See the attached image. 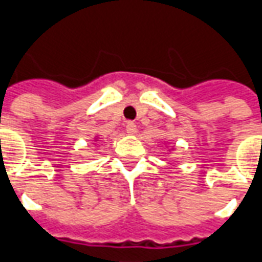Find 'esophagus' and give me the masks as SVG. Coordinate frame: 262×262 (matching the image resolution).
<instances>
[{
    "mask_svg": "<svg viewBox=\"0 0 262 262\" xmlns=\"http://www.w3.org/2000/svg\"><path fill=\"white\" fill-rule=\"evenodd\" d=\"M125 131H127L128 134H135V133H137V125H135V122L133 121L125 122Z\"/></svg>",
    "mask_w": 262,
    "mask_h": 262,
    "instance_id": "34e87169",
    "label": "esophagus"
}]
</instances>
